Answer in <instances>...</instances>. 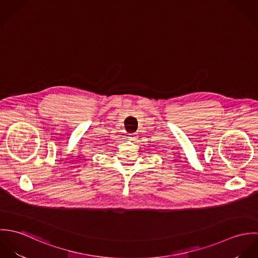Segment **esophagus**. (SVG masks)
I'll return each instance as SVG.
<instances>
[{
  "instance_id": "34e87169",
  "label": "esophagus",
  "mask_w": 258,
  "mask_h": 258,
  "mask_svg": "<svg viewBox=\"0 0 258 258\" xmlns=\"http://www.w3.org/2000/svg\"><path fill=\"white\" fill-rule=\"evenodd\" d=\"M129 140L130 141H136L137 140V134L136 133H132V134H129Z\"/></svg>"
}]
</instances>
